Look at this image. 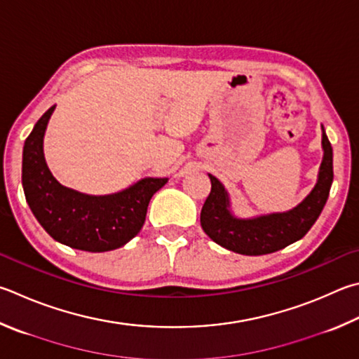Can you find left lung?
<instances>
[{
  "instance_id": "left-lung-1",
  "label": "left lung",
  "mask_w": 359,
  "mask_h": 359,
  "mask_svg": "<svg viewBox=\"0 0 359 359\" xmlns=\"http://www.w3.org/2000/svg\"><path fill=\"white\" fill-rule=\"evenodd\" d=\"M322 147L323 160L316 187L289 212L237 218L231 212V199L224 185L215 175L208 174L212 190L201 210L202 229L215 243L245 256L275 252L303 238L322 213L333 184V147L323 126Z\"/></svg>"
}]
</instances>
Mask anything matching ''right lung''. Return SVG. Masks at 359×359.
<instances>
[{
    "label": "right lung",
    "mask_w": 359,
    "mask_h": 359,
    "mask_svg": "<svg viewBox=\"0 0 359 359\" xmlns=\"http://www.w3.org/2000/svg\"><path fill=\"white\" fill-rule=\"evenodd\" d=\"M51 107L25 141L22 184L26 202L56 242L89 252L117 250L141 231L151 198L166 177H146L119 193L90 196L61 185L43 157V135Z\"/></svg>",
    "instance_id": "obj_1"
}]
</instances>
